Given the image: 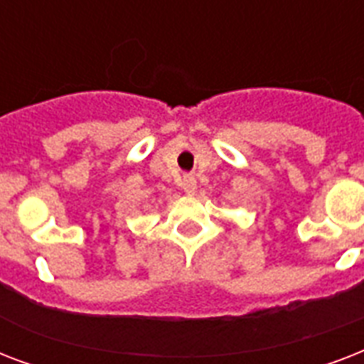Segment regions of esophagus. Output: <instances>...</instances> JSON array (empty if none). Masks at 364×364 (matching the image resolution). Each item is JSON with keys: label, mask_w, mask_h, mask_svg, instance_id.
Wrapping results in <instances>:
<instances>
[{"label": "esophagus", "mask_w": 364, "mask_h": 364, "mask_svg": "<svg viewBox=\"0 0 364 364\" xmlns=\"http://www.w3.org/2000/svg\"><path fill=\"white\" fill-rule=\"evenodd\" d=\"M181 187H183V191L188 194V196H193V194L196 193L198 185H196V179H194L193 176H185L181 181Z\"/></svg>", "instance_id": "1"}]
</instances>
